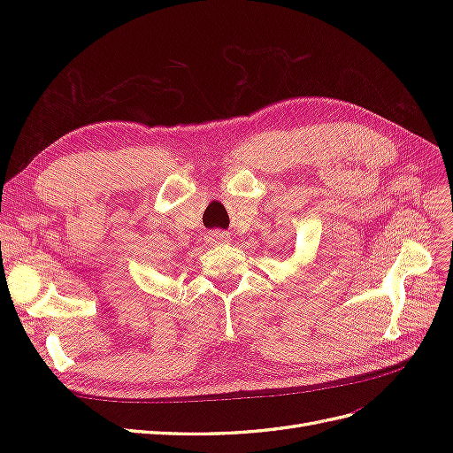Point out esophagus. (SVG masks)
Masks as SVG:
<instances>
[{"instance_id": "obj_1", "label": "esophagus", "mask_w": 453, "mask_h": 453, "mask_svg": "<svg viewBox=\"0 0 453 453\" xmlns=\"http://www.w3.org/2000/svg\"><path fill=\"white\" fill-rule=\"evenodd\" d=\"M211 240H213V242H226V240H228V234H226V232L219 230V232H213Z\"/></svg>"}]
</instances>
